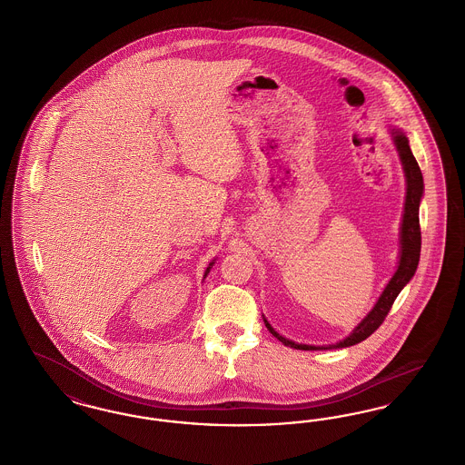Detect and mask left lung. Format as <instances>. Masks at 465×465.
<instances>
[{"instance_id": "obj_1", "label": "left lung", "mask_w": 465, "mask_h": 465, "mask_svg": "<svg viewBox=\"0 0 465 465\" xmlns=\"http://www.w3.org/2000/svg\"><path fill=\"white\" fill-rule=\"evenodd\" d=\"M389 133L392 137V143L396 146L402 173L406 179V197H404V209H402V220H401V232H399V262L398 268L389 281V284L381 291L380 298L376 300L373 309L366 313V317L355 326L349 336L343 340L332 343V345H307V343H296L282 336L281 332L275 331L273 326L268 322L265 315L266 330L272 332L279 341H282L286 347L296 349V351H331V349H345L352 347L355 343H361L370 334L380 328L383 319L387 317L389 310L392 307L394 300L398 298L399 292L411 281V277L417 272V266L420 262V222H419V209H420L421 197H423V177H421L420 167L411 153L410 141L406 134L396 127H389Z\"/></svg>"}]
</instances>
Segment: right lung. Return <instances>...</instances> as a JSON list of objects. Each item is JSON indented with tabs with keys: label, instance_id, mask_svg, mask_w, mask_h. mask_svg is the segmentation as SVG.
Wrapping results in <instances>:
<instances>
[{
	"label": "right lung",
	"instance_id": "right-lung-1",
	"mask_svg": "<svg viewBox=\"0 0 465 465\" xmlns=\"http://www.w3.org/2000/svg\"><path fill=\"white\" fill-rule=\"evenodd\" d=\"M214 263H216V260H213V262H211V263H209V266H207V268H205V273H203V279H205V277H207V273H209V272H211V268H213V265H214Z\"/></svg>",
	"mask_w": 465,
	"mask_h": 465
}]
</instances>
